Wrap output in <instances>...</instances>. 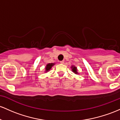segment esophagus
Returning a JSON list of instances; mask_svg holds the SVG:
<instances>
[{"label":"esophagus","instance_id":"1","mask_svg":"<svg viewBox=\"0 0 120 120\" xmlns=\"http://www.w3.org/2000/svg\"><path fill=\"white\" fill-rule=\"evenodd\" d=\"M60 63H61V64H64V61H63H63H60Z\"/></svg>","mask_w":120,"mask_h":120}]
</instances>
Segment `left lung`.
I'll list each match as a JSON object with an SVG mask.
<instances>
[{"label":"left lung","mask_w":120,"mask_h":120,"mask_svg":"<svg viewBox=\"0 0 120 120\" xmlns=\"http://www.w3.org/2000/svg\"><path fill=\"white\" fill-rule=\"evenodd\" d=\"M71 68V69H72V71L73 72V73H75V74H76V75H79V72H78V71H77V67H75V65H72Z\"/></svg>","instance_id":"obj_1"}]
</instances>
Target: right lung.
Returning a JSON list of instances; mask_svg holds the SVG:
<instances>
[{
	"mask_svg": "<svg viewBox=\"0 0 120 120\" xmlns=\"http://www.w3.org/2000/svg\"><path fill=\"white\" fill-rule=\"evenodd\" d=\"M55 64V63H48V64H47L45 67V72L47 73V72H49Z\"/></svg>",
	"mask_w": 120,
	"mask_h": 120,
	"instance_id": "right-lung-1",
	"label": "right lung"
}]
</instances>
